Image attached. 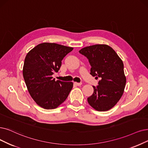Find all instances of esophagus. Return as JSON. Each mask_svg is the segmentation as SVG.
Returning <instances> with one entry per match:
<instances>
[{
    "label": "esophagus",
    "instance_id": "34e87169",
    "mask_svg": "<svg viewBox=\"0 0 148 148\" xmlns=\"http://www.w3.org/2000/svg\"><path fill=\"white\" fill-rule=\"evenodd\" d=\"M74 84L76 86H81L82 84V82H75Z\"/></svg>",
    "mask_w": 148,
    "mask_h": 148
}]
</instances>
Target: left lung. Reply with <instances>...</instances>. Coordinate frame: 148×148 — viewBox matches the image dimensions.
<instances>
[{
  "label": "left lung",
  "instance_id": "1",
  "mask_svg": "<svg viewBox=\"0 0 148 148\" xmlns=\"http://www.w3.org/2000/svg\"><path fill=\"white\" fill-rule=\"evenodd\" d=\"M86 56L91 66L90 75L99 78L98 85L93 86V93L87 101L98 111L110 109L123 95L126 79L122 60L110 47L97 44L79 51Z\"/></svg>",
  "mask_w": 148,
  "mask_h": 148
}]
</instances>
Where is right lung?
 <instances>
[{
    "label": "right lung",
    "instance_id": "1",
    "mask_svg": "<svg viewBox=\"0 0 148 148\" xmlns=\"http://www.w3.org/2000/svg\"><path fill=\"white\" fill-rule=\"evenodd\" d=\"M72 47L44 42L29 51L23 67V76L29 93L41 108H56L66 100L72 82L55 81L52 75L60 70L62 60Z\"/></svg>",
    "mask_w": 148,
    "mask_h": 148
}]
</instances>
